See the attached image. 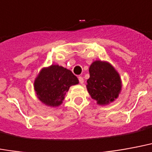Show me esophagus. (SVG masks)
I'll return each mask as SVG.
<instances>
[{
    "label": "esophagus",
    "mask_w": 152,
    "mask_h": 152,
    "mask_svg": "<svg viewBox=\"0 0 152 152\" xmlns=\"http://www.w3.org/2000/svg\"><path fill=\"white\" fill-rule=\"evenodd\" d=\"M79 81L81 85L84 84V79H83V77H82V76H79Z\"/></svg>",
    "instance_id": "esophagus-1"
}]
</instances>
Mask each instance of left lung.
Wrapping results in <instances>:
<instances>
[{
    "label": "left lung",
    "mask_w": 152,
    "mask_h": 152,
    "mask_svg": "<svg viewBox=\"0 0 152 152\" xmlns=\"http://www.w3.org/2000/svg\"><path fill=\"white\" fill-rule=\"evenodd\" d=\"M88 93L99 105H107L118 97L122 88L121 76L110 63L95 60L91 64Z\"/></svg>",
    "instance_id": "obj_1"
}]
</instances>
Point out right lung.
I'll return each instance as SVG.
<instances>
[{"label": "right lung", "instance_id": "obj_1", "mask_svg": "<svg viewBox=\"0 0 152 152\" xmlns=\"http://www.w3.org/2000/svg\"><path fill=\"white\" fill-rule=\"evenodd\" d=\"M79 84L70 70L58 64L42 67L34 82V89L39 101L47 106L58 107L63 103L69 88Z\"/></svg>", "mask_w": 152, "mask_h": 152}]
</instances>
